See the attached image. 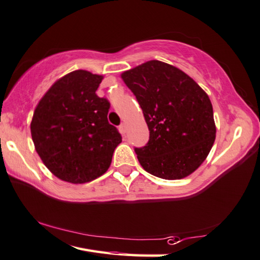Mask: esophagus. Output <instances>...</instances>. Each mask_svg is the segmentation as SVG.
Returning a JSON list of instances; mask_svg holds the SVG:
<instances>
[{"label":"esophagus","mask_w":260,"mask_h":260,"mask_svg":"<svg viewBox=\"0 0 260 260\" xmlns=\"http://www.w3.org/2000/svg\"><path fill=\"white\" fill-rule=\"evenodd\" d=\"M119 132L122 135H125V133H126V125L125 124H121L119 126Z\"/></svg>","instance_id":"obj_1"}]
</instances>
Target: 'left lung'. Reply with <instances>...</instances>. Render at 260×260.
<instances>
[{
    "label": "left lung",
    "mask_w": 260,
    "mask_h": 260,
    "mask_svg": "<svg viewBox=\"0 0 260 260\" xmlns=\"http://www.w3.org/2000/svg\"><path fill=\"white\" fill-rule=\"evenodd\" d=\"M138 100L150 131L135 148L146 172L181 179L205 161L215 142L214 111L208 95L182 70L151 60L121 74Z\"/></svg>",
    "instance_id": "1"
}]
</instances>
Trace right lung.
<instances>
[{"instance_id": "right-lung-1", "label": "right lung", "mask_w": 260, "mask_h": 260, "mask_svg": "<svg viewBox=\"0 0 260 260\" xmlns=\"http://www.w3.org/2000/svg\"><path fill=\"white\" fill-rule=\"evenodd\" d=\"M102 76L75 70L41 99L30 124L37 153L62 181L85 183L109 168L121 135L108 121L110 102L96 95Z\"/></svg>"}]
</instances>
